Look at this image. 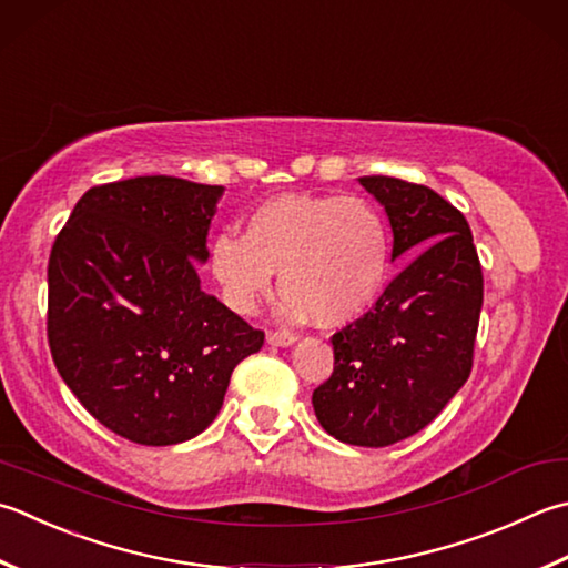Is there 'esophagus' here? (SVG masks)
Returning <instances> with one entry per match:
<instances>
[{
	"instance_id": "34e87169",
	"label": "esophagus",
	"mask_w": 568,
	"mask_h": 568,
	"mask_svg": "<svg viewBox=\"0 0 568 568\" xmlns=\"http://www.w3.org/2000/svg\"><path fill=\"white\" fill-rule=\"evenodd\" d=\"M268 344H273V347H287V344H293L297 337L293 335V332H277V329H271L268 332Z\"/></svg>"
}]
</instances>
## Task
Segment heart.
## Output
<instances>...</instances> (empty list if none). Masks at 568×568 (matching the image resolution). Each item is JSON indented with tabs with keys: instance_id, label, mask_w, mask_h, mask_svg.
Wrapping results in <instances>:
<instances>
[{
	"instance_id": "obj_1",
	"label": "heart",
	"mask_w": 568,
	"mask_h": 568,
	"mask_svg": "<svg viewBox=\"0 0 568 568\" xmlns=\"http://www.w3.org/2000/svg\"><path fill=\"white\" fill-rule=\"evenodd\" d=\"M211 271L236 313L248 315L281 271L283 313L337 329L362 320L392 277V231L357 194H285L263 202L246 231L219 233Z\"/></svg>"
}]
</instances>
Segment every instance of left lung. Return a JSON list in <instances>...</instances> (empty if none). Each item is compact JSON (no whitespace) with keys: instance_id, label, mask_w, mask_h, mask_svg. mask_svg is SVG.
<instances>
[{"instance_id":"1","label":"left lung","mask_w":568,"mask_h":568,"mask_svg":"<svg viewBox=\"0 0 568 568\" xmlns=\"http://www.w3.org/2000/svg\"><path fill=\"white\" fill-rule=\"evenodd\" d=\"M386 209L392 258L416 253L362 320L332 335L335 369L313 392L320 426L386 448L436 418L473 372L483 265L468 221L440 194L396 176H359Z\"/></svg>"}]
</instances>
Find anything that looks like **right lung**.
Returning a JSON list of instances; mask_svg holds the SVG:
<instances>
[{
	"mask_svg": "<svg viewBox=\"0 0 568 568\" xmlns=\"http://www.w3.org/2000/svg\"><path fill=\"white\" fill-rule=\"evenodd\" d=\"M221 186L135 176L88 189L49 255L47 335L88 414L140 446H174L216 418L263 329L199 287Z\"/></svg>",
	"mask_w": 568,
	"mask_h": 568,
	"instance_id": "add662e5",
	"label": "right lung"
}]
</instances>
